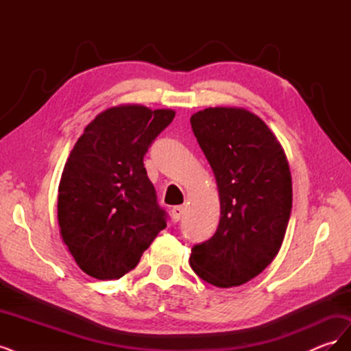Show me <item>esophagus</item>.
Returning a JSON list of instances; mask_svg holds the SVG:
<instances>
[{
    "label": "esophagus",
    "instance_id": "esophagus-1",
    "mask_svg": "<svg viewBox=\"0 0 351 351\" xmlns=\"http://www.w3.org/2000/svg\"><path fill=\"white\" fill-rule=\"evenodd\" d=\"M171 214H173L174 222H178L180 219H182V217H183V214H184V206H182V205L174 206L173 210H171Z\"/></svg>",
    "mask_w": 351,
    "mask_h": 351
}]
</instances>
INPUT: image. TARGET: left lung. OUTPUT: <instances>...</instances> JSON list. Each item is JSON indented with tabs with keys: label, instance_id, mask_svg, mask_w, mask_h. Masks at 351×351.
Wrapping results in <instances>:
<instances>
[{
	"label": "left lung",
	"instance_id": "8db88e82",
	"mask_svg": "<svg viewBox=\"0 0 351 351\" xmlns=\"http://www.w3.org/2000/svg\"><path fill=\"white\" fill-rule=\"evenodd\" d=\"M215 174L221 218L215 234L195 244L190 267L228 289L259 275L277 256L291 214L289 161L277 137L243 108H206L190 119Z\"/></svg>",
	"mask_w": 351,
	"mask_h": 351
}]
</instances>
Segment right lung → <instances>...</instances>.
Returning a JSON list of instances; mask_svg holds the SVG:
<instances>
[{
    "mask_svg": "<svg viewBox=\"0 0 351 351\" xmlns=\"http://www.w3.org/2000/svg\"><path fill=\"white\" fill-rule=\"evenodd\" d=\"M174 115L142 105L114 107L97 115L74 145L58 187V224L90 277L121 278L167 227L143 158Z\"/></svg>",
    "mask_w": 351,
    "mask_h": 351,
    "instance_id": "right-lung-1",
    "label": "right lung"
}]
</instances>
